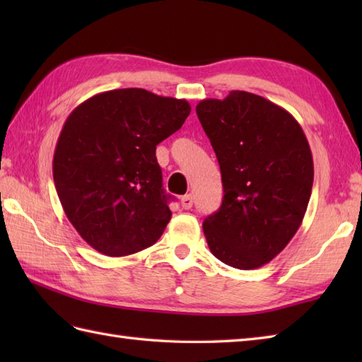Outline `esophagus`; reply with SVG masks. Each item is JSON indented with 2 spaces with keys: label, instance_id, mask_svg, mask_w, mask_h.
I'll use <instances>...</instances> for the list:
<instances>
[{
  "label": "esophagus",
  "instance_id": "obj_1",
  "mask_svg": "<svg viewBox=\"0 0 362 362\" xmlns=\"http://www.w3.org/2000/svg\"><path fill=\"white\" fill-rule=\"evenodd\" d=\"M180 205H182L183 210H189L191 206H193V196L187 194V196L180 197Z\"/></svg>",
  "mask_w": 362,
  "mask_h": 362
}]
</instances>
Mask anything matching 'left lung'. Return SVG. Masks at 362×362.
<instances>
[{
	"instance_id": "left-lung-1",
	"label": "left lung",
	"mask_w": 362,
	"mask_h": 362,
	"mask_svg": "<svg viewBox=\"0 0 362 362\" xmlns=\"http://www.w3.org/2000/svg\"><path fill=\"white\" fill-rule=\"evenodd\" d=\"M197 118L221 166L224 199L204 221L211 253L243 271L286 247L308 206L314 165L297 119L269 99L233 90L202 99Z\"/></svg>"
}]
</instances>
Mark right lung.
<instances>
[{
    "label": "right lung",
    "mask_w": 362,
    "mask_h": 362,
    "mask_svg": "<svg viewBox=\"0 0 362 362\" xmlns=\"http://www.w3.org/2000/svg\"><path fill=\"white\" fill-rule=\"evenodd\" d=\"M189 112L185 99L119 88L68 115L54 151V185L68 221L95 250L132 255L163 235L173 213L156 148Z\"/></svg>",
    "instance_id": "obj_1"
}]
</instances>
